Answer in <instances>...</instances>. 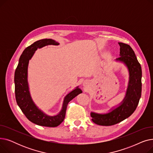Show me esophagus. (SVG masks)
Returning a JSON list of instances; mask_svg holds the SVG:
<instances>
[{"mask_svg": "<svg viewBox=\"0 0 153 153\" xmlns=\"http://www.w3.org/2000/svg\"><path fill=\"white\" fill-rule=\"evenodd\" d=\"M85 84H87V83H84V85H85Z\"/></svg>", "mask_w": 153, "mask_h": 153, "instance_id": "esophagus-1", "label": "esophagus"}]
</instances>
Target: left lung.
I'll list each match as a JSON object with an SVG mask.
<instances>
[{"label": "left lung", "mask_w": 153, "mask_h": 153, "mask_svg": "<svg viewBox=\"0 0 153 153\" xmlns=\"http://www.w3.org/2000/svg\"><path fill=\"white\" fill-rule=\"evenodd\" d=\"M118 44L120 57L116 61L123 62L127 67L130 75L129 82L125 97L118 107L107 114L91 112L92 122L99 125H114L129 117L137 107L141 95L142 71L140 64L130 45L123 43Z\"/></svg>", "instance_id": "left-lung-1"}]
</instances>
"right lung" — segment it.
Listing matches in <instances>:
<instances>
[{
    "label": "right lung",
    "instance_id": "obj_1",
    "mask_svg": "<svg viewBox=\"0 0 153 153\" xmlns=\"http://www.w3.org/2000/svg\"><path fill=\"white\" fill-rule=\"evenodd\" d=\"M50 45H58L59 43L52 39H40L26 48L23 51L15 72V93L19 107L30 122L43 126L56 127L64 121L68 103L82 91L77 87L74 90L68 94L64 97L61 110L55 116L45 114L36 106L31 99L29 91L27 80L28 62L38 48Z\"/></svg>",
    "mask_w": 153,
    "mask_h": 153
}]
</instances>
